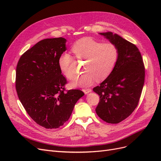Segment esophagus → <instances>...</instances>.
Here are the masks:
<instances>
[{
	"label": "esophagus",
	"instance_id": "obj_1",
	"mask_svg": "<svg viewBox=\"0 0 161 161\" xmlns=\"http://www.w3.org/2000/svg\"><path fill=\"white\" fill-rule=\"evenodd\" d=\"M82 91H83V92L85 94H87V93H89V92H90L92 90L91 89H82Z\"/></svg>",
	"mask_w": 161,
	"mask_h": 161
}]
</instances>
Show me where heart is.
<instances>
[{"label":"heart","instance_id":"b5f03b06","mask_svg":"<svg viewBox=\"0 0 161 161\" xmlns=\"http://www.w3.org/2000/svg\"><path fill=\"white\" fill-rule=\"evenodd\" d=\"M72 52L79 60H85L84 73L72 80V86H87L95 80H102L113 72L118 62L119 49L113 42H105L91 37L82 38L72 46ZM74 58L69 53H64L58 60L60 69L68 79H72L74 73L72 65Z\"/></svg>","mask_w":161,"mask_h":161}]
</instances>
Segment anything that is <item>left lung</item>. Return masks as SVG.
Returning <instances> with one entry per match:
<instances>
[{"mask_svg":"<svg viewBox=\"0 0 161 161\" xmlns=\"http://www.w3.org/2000/svg\"><path fill=\"white\" fill-rule=\"evenodd\" d=\"M100 34L118 46L119 57L111 75L93 88L99 95L95 111L107 123L118 124L132 114L138 105L144 83V64L134 43L112 32Z\"/></svg>","mask_w":161,"mask_h":161,"instance_id":"8db88e82","label":"left lung"}]
</instances>
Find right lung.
<instances>
[{
    "label": "right lung",
    "mask_w": 161,
    "mask_h": 161,
    "mask_svg": "<svg viewBox=\"0 0 161 161\" xmlns=\"http://www.w3.org/2000/svg\"><path fill=\"white\" fill-rule=\"evenodd\" d=\"M63 37L45 39L23 53L16 68L19 100L31 119L46 129L59 128L69 120L84 92L66 90V78L58 64L66 50Z\"/></svg>",
    "instance_id": "add662e5"
}]
</instances>
